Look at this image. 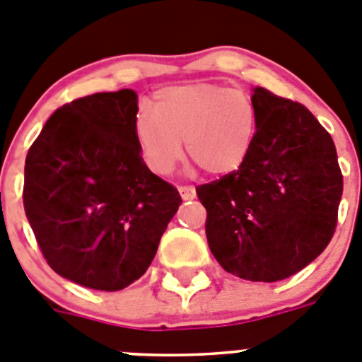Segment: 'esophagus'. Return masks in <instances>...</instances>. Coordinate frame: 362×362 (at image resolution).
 <instances>
[{
    "mask_svg": "<svg viewBox=\"0 0 362 362\" xmlns=\"http://www.w3.org/2000/svg\"><path fill=\"white\" fill-rule=\"evenodd\" d=\"M178 191H180L182 200H193V198L197 197V191H194V187H191V185H180Z\"/></svg>",
    "mask_w": 362,
    "mask_h": 362,
    "instance_id": "esophagus-1",
    "label": "esophagus"
}]
</instances>
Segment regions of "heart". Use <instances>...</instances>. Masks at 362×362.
Segmentation results:
<instances>
[{"label":"heart","mask_w":362,"mask_h":362,"mask_svg":"<svg viewBox=\"0 0 362 362\" xmlns=\"http://www.w3.org/2000/svg\"><path fill=\"white\" fill-rule=\"evenodd\" d=\"M258 108L250 95L223 84L193 83L155 93L153 110L135 115V139L146 165L169 175L185 151L209 175L243 165L258 133Z\"/></svg>","instance_id":"heart-1"}]
</instances>
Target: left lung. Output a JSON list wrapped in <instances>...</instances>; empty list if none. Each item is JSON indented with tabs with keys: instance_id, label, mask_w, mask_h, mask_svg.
<instances>
[{
	"instance_id": "8db88e82",
	"label": "left lung",
	"mask_w": 362,
	"mask_h": 362,
	"mask_svg": "<svg viewBox=\"0 0 362 362\" xmlns=\"http://www.w3.org/2000/svg\"><path fill=\"white\" fill-rule=\"evenodd\" d=\"M252 92L259 122L249 157L197 194L216 262L238 278L272 283L327 249L343 175L330 133L303 104L259 86Z\"/></svg>"
}]
</instances>
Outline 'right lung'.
<instances>
[{
  "label": "right lung",
  "instance_id": "obj_1",
  "mask_svg": "<svg viewBox=\"0 0 362 362\" xmlns=\"http://www.w3.org/2000/svg\"><path fill=\"white\" fill-rule=\"evenodd\" d=\"M136 112L128 88L71 100L25 160L23 204L45 259L95 291H122L144 274L182 204L142 160Z\"/></svg>",
  "mask_w": 362,
  "mask_h": 362
}]
</instances>
